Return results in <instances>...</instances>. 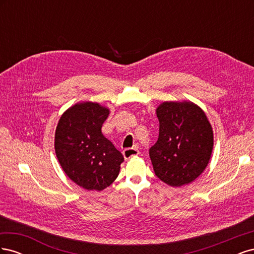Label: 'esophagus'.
I'll return each mask as SVG.
<instances>
[{"mask_svg": "<svg viewBox=\"0 0 254 254\" xmlns=\"http://www.w3.org/2000/svg\"><path fill=\"white\" fill-rule=\"evenodd\" d=\"M139 153H140V151L136 147H130V148H126V149L123 150V155H124V158L126 160L132 158L134 156H137Z\"/></svg>", "mask_w": 254, "mask_h": 254, "instance_id": "esophagus-1", "label": "esophagus"}]
</instances>
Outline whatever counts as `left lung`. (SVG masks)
<instances>
[{"instance_id": "8db88e82", "label": "left lung", "mask_w": 254, "mask_h": 254, "mask_svg": "<svg viewBox=\"0 0 254 254\" xmlns=\"http://www.w3.org/2000/svg\"><path fill=\"white\" fill-rule=\"evenodd\" d=\"M159 137L149 148L156 176L171 187L194 181L209 163L213 131L205 113L190 102H165L157 109Z\"/></svg>"}]
</instances>
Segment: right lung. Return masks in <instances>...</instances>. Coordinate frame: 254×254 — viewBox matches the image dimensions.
I'll list each match as a JSON object with an SVG mask.
<instances>
[{"instance_id": "add662e5", "label": "right lung", "mask_w": 254, "mask_h": 254, "mask_svg": "<svg viewBox=\"0 0 254 254\" xmlns=\"http://www.w3.org/2000/svg\"><path fill=\"white\" fill-rule=\"evenodd\" d=\"M109 110L96 103L76 104L59 120L55 151L64 173L88 190L108 188L119 176L122 153L102 133Z\"/></svg>"}]
</instances>
